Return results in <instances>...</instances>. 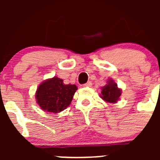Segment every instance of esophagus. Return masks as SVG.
Returning <instances> with one entry per match:
<instances>
[{"label": "esophagus", "instance_id": "obj_1", "mask_svg": "<svg viewBox=\"0 0 160 160\" xmlns=\"http://www.w3.org/2000/svg\"><path fill=\"white\" fill-rule=\"evenodd\" d=\"M91 86H92V83L90 81L88 82V83H84V84L83 85V87H84V88H90Z\"/></svg>", "mask_w": 160, "mask_h": 160}]
</instances>
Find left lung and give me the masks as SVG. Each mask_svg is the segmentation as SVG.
I'll return each instance as SVG.
<instances>
[{"label":"left lung","instance_id":"1","mask_svg":"<svg viewBox=\"0 0 160 160\" xmlns=\"http://www.w3.org/2000/svg\"><path fill=\"white\" fill-rule=\"evenodd\" d=\"M101 98L104 101L111 104H114L119 100L122 90L118 88V85L113 80H108V83L104 87L101 88Z\"/></svg>","mask_w":160,"mask_h":160}]
</instances>
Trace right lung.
Here are the masks:
<instances>
[{"label":"right lung","instance_id":"add662e5","mask_svg":"<svg viewBox=\"0 0 160 160\" xmlns=\"http://www.w3.org/2000/svg\"><path fill=\"white\" fill-rule=\"evenodd\" d=\"M77 90L75 84H65L63 80L54 77L38 86L35 99L42 110L56 114L69 107Z\"/></svg>","mask_w":160,"mask_h":160}]
</instances>
